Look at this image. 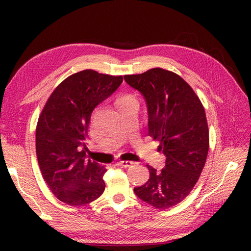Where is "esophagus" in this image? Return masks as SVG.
Instances as JSON below:
<instances>
[{
	"instance_id": "esophagus-1",
	"label": "esophagus",
	"mask_w": 251,
	"mask_h": 251,
	"mask_svg": "<svg viewBox=\"0 0 251 251\" xmlns=\"http://www.w3.org/2000/svg\"><path fill=\"white\" fill-rule=\"evenodd\" d=\"M134 164L132 162H129V161H120L116 163V166H120V167H124V168H127V167H130L131 165Z\"/></svg>"
}]
</instances>
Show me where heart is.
I'll return each mask as SVG.
<instances>
[{
	"instance_id": "heart-1",
	"label": "heart",
	"mask_w": 251,
	"mask_h": 251,
	"mask_svg": "<svg viewBox=\"0 0 251 251\" xmlns=\"http://www.w3.org/2000/svg\"><path fill=\"white\" fill-rule=\"evenodd\" d=\"M119 105H124L128 103H137V99L132 95H124L117 101Z\"/></svg>"
}]
</instances>
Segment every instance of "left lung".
I'll return each mask as SVG.
<instances>
[{"label":"left lung","mask_w":251,"mask_h":251,"mask_svg":"<svg viewBox=\"0 0 251 251\" xmlns=\"http://www.w3.org/2000/svg\"><path fill=\"white\" fill-rule=\"evenodd\" d=\"M124 78L145 97L149 135L166 155L161 173L147 165L150 178L134 191L149 205L167 209L190 194L205 166L209 150L205 109L193 88L166 69L153 68Z\"/></svg>","instance_id":"obj_1"}]
</instances>
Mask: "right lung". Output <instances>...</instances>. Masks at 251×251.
I'll return each instance as SVG.
<instances>
[{
	"instance_id": "1",
	"label": "right lung",
	"mask_w": 251,
	"mask_h": 251,
	"mask_svg": "<svg viewBox=\"0 0 251 251\" xmlns=\"http://www.w3.org/2000/svg\"><path fill=\"white\" fill-rule=\"evenodd\" d=\"M122 75L87 69L58 85L42 110L35 130V150L42 176L58 200L83 206L103 193L106 169L86 161V141L94 109L113 94Z\"/></svg>"
}]
</instances>
